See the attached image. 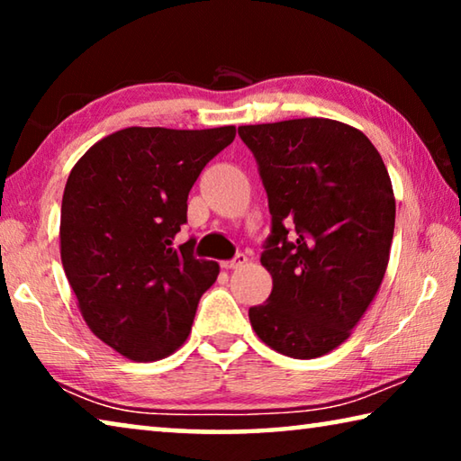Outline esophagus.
I'll return each instance as SVG.
<instances>
[{"instance_id": "obj_1", "label": "esophagus", "mask_w": 461, "mask_h": 461, "mask_svg": "<svg viewBox=\"0 0 461 461\" xmlns=\"http://www.w3.org/2000/svg\"><path fill=\"white\" fill-rule=\"evenodd\" d=\"M248 262V258L244 254H238L236 258L233 260H225V262H221V268H225V270H236V268H241L244 267V264Z\"/></svg>"}]
</instances>
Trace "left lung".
Instances as JSON below:
<instances>
[{
    "instance_id": "obj_1",
    "label": "left lung",
    "mask_w": 461,
    "mask_h": 461,
    "mask_svg": "<svg viewBox=\"0 0 461 461\" xmlns=\"http://www.w3.org/2000/svg\"><path fill=\"white\" fill-rule=\"evenodd\" d=\"M258 160L272 233L267 303L249 307L275 352L313 360L341 346L380 291L394 233V191L376 148L338 120L240 126Z\"/></svg>"
}]
</instances>
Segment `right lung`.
I'll return each instance as SVG.
<instances>
[{
    "instance_id": "right-lung-1",
    "label": "right lung",
    "mask_w": 461,
    "mask_h": 461,
    "mask_svg": "<svg viewBox=\"0 0 461 461\" xmlns=\"http://www.w3.org/2000/svg\"><path fill=\"white\" fill-rule=\"evenodd\" d=\"M233 138L236 126H131L93 144L67 178L62 268L89 330L128 360L175 354L220 275L217 262L194 258V240H173L191 186Z\"/></svg>"
}]
</instances>
